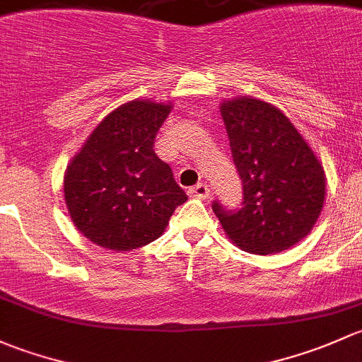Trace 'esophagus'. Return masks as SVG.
Masks as SVG:
<instances>
[{
    "mask_svg": "<svg viewBox=\"0 0 362 362\" xmlns=\"http://www.w3.org/2000/svg\"><path fill=\"white\" fill-rule=\"evenodd\" d=\"M189 197H193V199H207L209 197V188L207 185H204V182H199L197 186H192V188L188 189Z\"/></svg>",
    "mask_w": 362,
    "mask_h": 362,
    "instance_id": "esophagus-1",
    "label": "esophagus"
}]
</instances>
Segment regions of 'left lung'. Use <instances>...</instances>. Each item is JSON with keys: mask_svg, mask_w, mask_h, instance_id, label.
Returning <instances> with one entry per match:
<instances>
[{"mask_svg": "<svg viewBox=\"0 0 362 362\" xmlns=\"http://www.w3.org/2000/svg\"><path fill=\"white\" fill-rule=\"evenodd\" d=\"M230 148L242 180L240 207L214 200L226 235L251 255H274L310 233L322 211L326 181L317 156L284 113L238 98L221 104Z\"/></svg>", "mask_w": 362, "mask_h": 362, "instance_id": "1", "label": "left lung"}]
</instances>
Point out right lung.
I'll use <instances>...</instances> for the list:
<instances>
[{"label":"right lung","instance_id":"add662e5","mask_svg":"<svg viewBox=\"0 0 362 362\" xmlns=\"http://www.w3.org/2000/svg\"><path fill=\"white\" fill-rule=\"evenodd\" d=\"M170 107L132 100L111 111L68 165L64 197L71 221L100 247L130 251L150 244L188 200L169 163L153 150Z\"/></svg>","mask_w":362,"mask_h":362}]
</instances>
